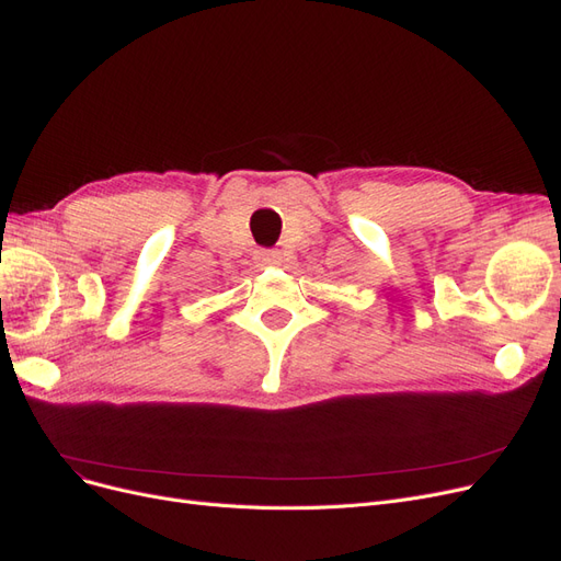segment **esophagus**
Returning a JSON list of instances; mask_svg holds the SVG:
<instances>
[{"instance_id": "esophagus-1", "label": "esophagus", "mask_w": 561, "mask_h": 561, "mask_svg": "<svg viewBox=\"0 0 561 561\" xmlns=\"http://www.w3.org/2000/svg\"><path fill=\"white\" fill-rule=\"evenodd\" d=\"M257 260L262 262V264H278L280 262V254L276 252V250H260L257 252Z\"/></svg>"}]
</instances>
